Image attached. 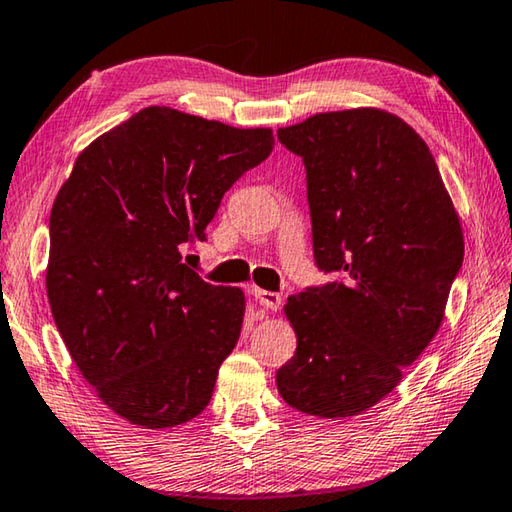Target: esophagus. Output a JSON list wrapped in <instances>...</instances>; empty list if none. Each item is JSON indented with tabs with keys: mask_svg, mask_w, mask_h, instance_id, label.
Masks as SVG:
<instances>
[{
	"mask_svg": "<svg viewBox=\"0 0 512 512\" xmlns=\"http://www.w3.org/2000/svg\"><path fill=\"white\" fill-rule=\"evenodd\" d=\"M253 296H255V300L259 302V305H262L264 309H271V311H277L282 307V296L280 293H275V291H266V289H253Z\"/></svg>",
	"mask_w": 512,
	"mask_h": 512,
	"instance_id": "1",
	"label": "esophagus"
}]
</instances>
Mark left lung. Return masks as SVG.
<instances>
[{"label": "left lung", "instance_id": "left-lung-1", "mask_svg": "<svg viewBox=\"0 0 512 512\" xmlns=\"http://www.w3.org/2000/svg\"><path fill=\"white\" fill-rule=\"evenodd\" d=\"M277 140L305 164L314 259L334 273L289 296L298 348L277 391L307 415L350 418L436 336L463 266L461 221L429 146L391 112H320Z\"/></svg>", "mask_w": 512, "mask_h": 512}]
</instances>
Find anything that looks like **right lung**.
Wrapping results in <instances>:
<instances>
[{"instance_id": "add662e5", "label": "right lung", "mask_w": 512, "mask_h": 512, "mask_svg": "<svg viewBox=\"0 0 512 512\" xmlns=\"http://www.w3.org/2000/svg\"><path fill=\"white\" fill-rule=\"evenodd\" d=\"M268 128L151 106L94 140L49 219L56 327L112 411L146 429L196 418L244 323V293L180 259L221 198L273 151Z\"/></svg>"}]
</instances>
